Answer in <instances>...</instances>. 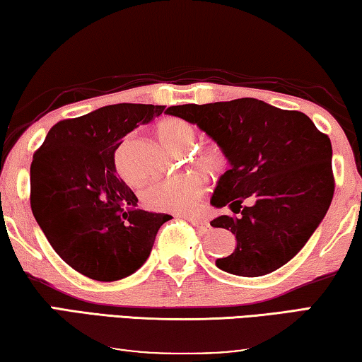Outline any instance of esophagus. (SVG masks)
<instances>
[{"instance_id": "obj_1", "label": "esophagus", "mask_w": 362, "mask_h": 362, "mask_svg": "<svg viewBox=\"0 0 362 362\" xmlns=\"http://www.w3.org/2000/svg\"><path fill=\"white\" fill-rule=\"evenodd\" d=\"M189 221H191V223H192L194 226H196L200 233H207V231H210V225H209L207 221H205V220L191 218V220H189Z\"/></svg>"}]
</instances>
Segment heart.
<instances>
[{
  "label": "heart",
  "instance_id": "obj_1",
  "mask_svg": "<svg viewBox=\"0 0 362 362\" xmlns=\"http://www.w3.org/2000/svg\"><path fill=\"white\" fill-rule=\"evenodd\" d=\"M158 137L163 146L173 153H187L196 144V131L182 119H166L158 126ZM115 170L124 181L129 180L124 165V150L119 147L113 157ZM192 163L204 173L218 176L228 166L226 153L218 146H209L194 155ZM205 191V180L200 175L187 173L150 185L144 191V204L155 212L191 214L197 209L199 199Z\"/></svg>",
  "mask_w": 362,
  "mask_h": 362
}]
</instances>
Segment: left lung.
<instances>
[{
  "instance_id": "8db88e82",
  "label": "left lung",
  "mask_w": 362,
  "mask_h": 362,
  "mask_svg": "<svg viewBox=\"0 0 362 362\" xmlns=\"http://www.w3.org/2000/svg\"><path fill=\"white\" fill-rule=\"evenodd\" d=\"M166 115L197 124L230 163L210 204L228 205L238 215H220L210 225L231 231L236 247L216 259V267L238 276H262L290 262L332 204L329 136L301 111L280 110L257 98L177 105Z\"/></svg>"
}]
</instances>
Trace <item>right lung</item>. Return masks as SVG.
Segmentation results:
<instances>
[{"mask_svg":"<svg viewBox=\"0 0 362 362\" xmlns=\"http://www.w3.org/2000/svg\"><path fill=\"white\" fill-rule=\"evenodd\" d=\"M162 105L118 103L54 124L33 153L30 207L61 259L97 281L129 276L148 259L166 214L137 209L116 176L123 137L162 115Z\"/></svg>","mask_w":362,"mask_h":362,"instance_id":"add662e5","label":"right lung"}]
</instances>
